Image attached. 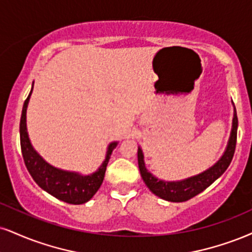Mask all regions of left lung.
I'll return each instance as SVG.
<instances>
[{
	"instance_id": "1",
	"label": "left lung",
	"mask_w": 252,
	"mask_h": 252,
	"mask_svg": "<svg viewBox=\"0 0 252 252\" xmlns=\"http://www.w3.org/2000/svg\"><path fill=\"white\" fill-rule=\"evenodd\" d=\"M237 114H236V108L233 105L231 132H230L228 145H226L223 155L220 156V158L213 166H210L205 171L181 181H163L148 171V169L145 168L143 151H142L141 147H138V168L144 183L147 184V187L149 188L151 192L155 193L159 198L165 199V201L169 202H186L188 199L201 193L203 190L210 187L217 178H220L224 174V171L228 169L230 163H231L233 154H235L236 139H237Z\"/></svg>"
}]
</instances>
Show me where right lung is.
<instances>
[{"mask_svg": "<svg viewBox=\"0 0 252 252\" xmlns=\"http://www.w3.org/2000/svg\"><path fill=\"white\" fill-rule=\"evenodd\" d=\"M32 88H34V82H32L29 96L24 101L20 122L21 149H22V156L27 169L32 177L34 178V181L38 184V187L50 193L51 196L56 197L60 201L69 203V204H83V203L90 201L101 187L102 182L104 180L108 162L110 159L113 150L117 147L118 142H111L108 145L104 160L93 174L82 175L80 172L62 170V169L49 164L34 149L32 142H30L28 130H27V108H28Z\"/></svg>", "mask_w": 252, "mask_h": 252, "instance_id": "right-lung-1", "label": "right lung"}]
</instances>
